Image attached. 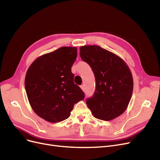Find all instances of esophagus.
I'll return each instance as SVG.
<instances>
[{
	"mask_svg": "<svg viewBox=\"0 0 160 160\" xmlns=\"http://www.w3.org/2000/svg\"><path fill=\"white\" fill-rule=\"evenodd\" d=\"M80 88H81L82 90L83 91V92L85 90V88H84V85H81V86H80Z\"/></svg>",
	"mask_w": 160,
	"mask_h": 160,
	"instance_id": "34e87169",
	"label": "esophagus"
}]
</instances>
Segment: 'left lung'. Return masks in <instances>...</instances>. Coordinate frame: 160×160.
<instances>
[{
  "label": "left lung",
  "mask_w": 160,
  "mask_h": 160,
  "mask_svg": "<svg viewBox=\"0 0 160 160\" xmlns=\"http://www.w3.org/2000/svg\"><path fill=\"white\" fill-rule=\"evenodd\" d=\"M80 55L91 67L96 78V91L92 98L86 99L92 115L106 121L122 115L133 91L132 75L127 64L98 45L81 46Z\"/></svg>",
  "instance_id": "left-lung-1"
}]
</instances>
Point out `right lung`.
<instances>
[{
  "label": "right lung",
  "instance_id": "obj_1",
  "mask_svg": "<svg viewBox=\"0 0 160 160\" xmlns=\"http://www.w3.org/2000/svg\"><path fill=\"white\" fill-rule=\"evenodd\" d=\"M76 57V47H62L37 58L27 70L29 103L35 113L49 122L67 119L74 104L84 98L71 72Z\"/></svg>",
  "mask_w": 160,
  "mask_h": 160
}]
</instances>
